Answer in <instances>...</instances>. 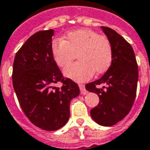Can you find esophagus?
I'll return each mask as SVG.
<instances>
[{"instance_id":"34e87169","label":"esophagus","mask_w":150,"mask_h":150,"mask_svg":"<svg viewBox=\"0 0 150 150\" xmlns=\"http://www.w3.org/2000/svg\"><path fill=\"white\" fill-rule=\"evenodd\" d=\"M79 89H80V92H81L82 95H86L87 94V90L85 89V86L83 84H79Z\"/></svg>"}]
</instances>
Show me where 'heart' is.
<instances>
[{"label":"heart","instance_id":"heart-1","mask_svg":"<svg viewBox=\"0 0 150 150\" xmlns=\"http://www.w3.org/2000/svg\"><path fill=\"white\" fill-rule=\"evenodd\" d=\"M51 54L57 65L64 68L75 54L77 62L64 70V75L77 82H84L96 71L101 74L110 67L112 60V47L106 36L89 29L70 32L63 39H56L51 44Z\"/></svg>","mask_w":150,"mask_h":150}]
</instances>
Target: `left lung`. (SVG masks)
<instances>
[{
	"instance_id": "left-lung-1",
	"label": "left lung",
	"mask_w": 150,
	"mask_h": 150,
	"mask_svg": "<svg viewBox=\"0 0 150 150\" xmlns=\"http://www.w3.org/2000/svg\"><path fill=\"white\" fill-rule=\"evenodd\" d=\"M112 47L110 67L100 79L87 83L85 88L98 95L100 102L91 110L96 122L112 126L120 121L131 110L135 100L138 67L133 49L122 36L112 29L101 26ZM105 84L106 87L99 88Z\"/></svg>"
}]
</instances>
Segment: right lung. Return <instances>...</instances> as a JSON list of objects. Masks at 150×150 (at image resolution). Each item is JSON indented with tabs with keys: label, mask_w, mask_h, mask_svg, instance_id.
<instances>
[{
	"label": "right lung",
	"mask_w": 150,
	"mask_h": 150,
	"mask_svg": "<svg viewBox=\"0 0 150 150\" xmlns=\"http://www.w3.org/2000/svg\"><path fill=\"white\" fill-rule=\"evenodd\" d=\"M53 30L29 38L15 55L13 85L25 115L46 131L61 129L70 117V102L79 95L78 84L64 78L51 54ZM62 82L61 88L54 86Z\"/></svg>",
	"instance_id": "1"
}]
</instances>
